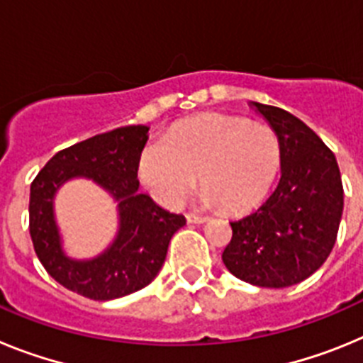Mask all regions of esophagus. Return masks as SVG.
Instances as JSON below:
<instances>
[{
    "instance_id": "esophagus-1",
    "label": "esophagus",
    "mask_w": 363,
    "mask_h": 363,
    "mask_svg": "<svg viewBox=\"0 0 363 363\" xmlns=\"http://www.w3.org/2000/svg\"><path fill=\"white\" fill-rule=\"evenodd\" d=\"M187 221L189 223H203V221H207V218L198 216V214L194 213H187Z\"/></svg>"
}]
</instances>
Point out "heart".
<instances>
[{
    "mask_svg": "<svg viewBox=\"0 0 363 363\" xmlns=\"http://www.w3.org/2000/svg\"><path fill=\"white\" fill-rule=\"evenodd\" d=\"M281 165V143L272 127L209 112L179 121L140 154L138 174L165 207H178L198 185L203 201L245 213L271 191Z\"/></svg>",
    "mask_w": 363,
    "mask_h": 363,
    "instance_id": "b5f03b06",
    "label": "heart"
}]
</instances>
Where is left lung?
<instances>
[{
    "label": "left lung",
    "instance_id": "obj_1",
    "mask_svg": "<svg viewBox=\"0 0 363 363\" xmlns=\"http://www.w3.org/2000/svg\"><path fill=\"white\" fill-rule=\"evenodd\" d=\"M252 107L281 143V178L258 211L230 221L233 238L221 255L234 277L258 287H289L318 271L331 255L344 211L335 154L291 112Z\"/></svg>",
    "mask_w": 363,
    "mask_h": 363
}]
</instances>
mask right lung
I'll list each match as a JSON object with an SVG mask.
<instances>
[{
	"instance_id": "obj_1",
	"label": "right lung",
	"mask_w": 363,
	"mask_h": 363,
	"mask_svg": "<svg viewBox=\"0 0 363 363\" xmlns=\"http://www.w3.org/2000/svg\"><path fill=\"white\" fill-rule=\"evenodd\" d=\"M149 127L129 125L96 134L60 150L30 185L28 229L34 251L50 277L72 293L91 300H114L143 289L165 262L172 234L185 225L184 214L162 209L138 191V160ZM72 177H89L118 201L121 229L107 252L91 260L62 252L53 220V196Z\"/></svg>"
}]
</instances>
